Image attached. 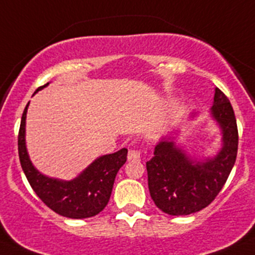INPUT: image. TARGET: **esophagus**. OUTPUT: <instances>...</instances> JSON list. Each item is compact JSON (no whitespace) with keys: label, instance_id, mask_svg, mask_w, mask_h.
Returning <instances> with one entry per match:
<instances>
[{"label":"esophagus","instance_id":"esophagus-1","mask_svg":"<svg viewBox=\"0 0 255 255\" xmlns=\"http://www.w3.org/2000/svg\"><path fill=\"white\" fill-rule=\"evenodd\" d=\"M127 158H128V160H132V162H137V160H140V152H139V150L130 149L129 152H128Z\"/></svg>","mask_w":255,"mask_h":255}]
</instances>
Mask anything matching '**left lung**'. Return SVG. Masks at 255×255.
I'll return each mask as SVG.
<instances>
[{
	"label": "left lung",
	"mask_w": 255,
	"mask_h": 255,
	"mask_svg": "<svg viewBox=\"0 0 255 255\" xmlns=\"http://www.w3.org/2000/svg\"><path fill=\"white\" fill-rule=\"evenodd\" d=\"M211 117L221 129L222 147L213 157L197 158L165 135L157 143L154 157L145 163L148 188L155 206L169 216H188L214 201L227 182L238 152V129L233 107L218 88L214 92ZM190 113V118H196Z\"/></svg>",
	"instance_id": "8db88e82"
}]
</instances>
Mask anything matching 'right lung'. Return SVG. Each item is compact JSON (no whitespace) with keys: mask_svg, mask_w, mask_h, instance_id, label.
<instances>
[{"mask_svg":"<svg viewBox=\"0 0 255 255\" xmlns=\"http://www.w3.org/2000/svg\"><path fill=\"white\" fill-rule=\"evenodd\" d=\"M48 85L46 83L39 87L33 96ZM28 106L29 102L24 108L19 126L18 155L22 169L34 193L48 208L67 218H90L102 212L111 198L116 175L127 160V148L101 155L71 180L42 174L29 159L26 147V116Z\"/></svg>","mask_w":255,"mask_h":255,"instance_id":"add662e5","label":"right lung"}]
</instances>
